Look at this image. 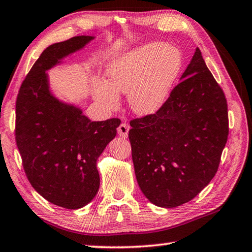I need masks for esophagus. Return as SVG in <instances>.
<instances>
[{
	"instance_id": "34e87169",
	"label": "esophagus",
	"mask_w": 252,
	"mask_h": 252,
	"mask_svg": "<svg viewBox=\"0 0 252 252\" xmlns=\"http://www.w3.org/2000/svg\"><path fill=\"white\" fill-rule=\"evenodd\" d=\"M127 133H129V126L126 123H121L118 127V134L121 136L123 139L127 138Z\"/></svg>"
}]
</instances>
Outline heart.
<instances>
[{
    "mask_svg": "<svg viewBox=\"0 0 252 252\" xmlns=\"http://www.w3.org/2000/svg\"><path fill=\"white\" fill-rule=\"evenodd\" d=\"M181 65L178 49L159 42L144 44L109 65L108 83L93 80V93L109 110L119 106L118 93L129 95L132 110L140 116H149L167 101Z\"/></svg>",
    "mask_w": 252,
    "mask_h": 252,
    "instance_id": "b5f03b06",
    "label": "heart"
}]
</instances>
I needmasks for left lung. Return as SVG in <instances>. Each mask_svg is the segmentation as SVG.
Returning <instances> with one entry per match:
<instances>
[{
	"instance_id": "obj_1",
	"label": "left lung",
	"mask_w": 252,
	"mask_h": 252,
	"mask_svg": "<svg viewBox=\"0 0 252 252\" xmlns=\"http://www.w3.org/2000/svg\"><path fill=\"white\" fill-rule=\"evenodd\" d=\"M130 126L136 181L149 201L176 208L209 185L228 140V105L198 48L161 109Z\"/></svg>"
}]
</instances>
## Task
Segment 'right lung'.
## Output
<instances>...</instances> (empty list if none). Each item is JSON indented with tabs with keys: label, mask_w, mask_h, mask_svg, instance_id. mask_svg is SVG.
Returning a JSON list of instances; mask_svg holds the SVG:
<instances>
[{
	"label": "right lung",
	"mask_w": 252,
	"mask_h": 252,
	"mask_svg": "<svg viewBox=\"0 0 252 252\" xmlns=\"http://www.w3.org/2000/svg\"><path fill=\"white\" fill-rule=\"evenodd\" d=\"M94 37L74 36L46 48L21 84L15 140L30 183L55 206L80 209L100 187L97 158L117 134L120 119L91 121L82 110L53 96L45 71Z\"/></svg>",
	"instance_id": "obj_1"
}]
</instances>
